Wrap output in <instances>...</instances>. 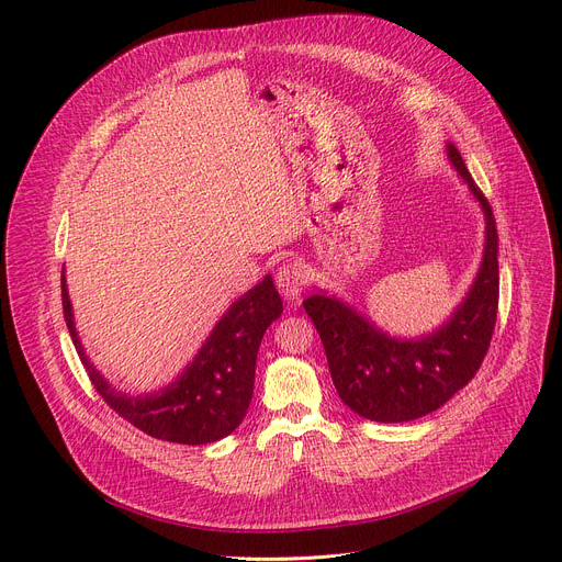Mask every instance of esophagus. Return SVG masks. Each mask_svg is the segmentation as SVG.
<instances>
[{
  "instance_id": "1",
  "label": "esophagus",
  "mask_w": 562,
  "mask_h": 562,
  "mask_svg": "<svg viewBox=\"0 0 562 562\" xmlns=\"http://www.w3.org/2000/svg\"><path fill=\"white\" fill-rule=\"evenodd\" d=\"M276 284H278L280 293L284 295V300L295 304L306 284V273L297 262H286L284 267H280V271L276 276Z\"/></svg>"
}]
</instances>
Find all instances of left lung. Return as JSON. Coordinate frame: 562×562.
<instances>
[{
	"label": "left lung",
	"instance_id": "obj_1",
	"mask_svg": "<svg viewBox=\"0 0 562 562\" xmlns=\"http://www.w3.org/2000/svg\"><path fill=\"white\" fill-rule=\"evenodd\" d=\"M447 159L485 215V247L462 302L440 327L416 338L391 336L342 297L317 289L302 306L323 340L342 403L373 423H407L440 409L480 369L498 311V233L490 202L471 180L460 150Z\"/></svg>",
	"mask_w": 562,
	"mask_h": 562
}]
</instances>
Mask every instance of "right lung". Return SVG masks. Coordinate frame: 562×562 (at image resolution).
Returning a JSON list of instances; mask_svg holds the SVG:
<instances>
[{
    "label": "right lung",
    "mask_w": 562,
    "mask_h": 562,
    "mask_svg": "<svg viewBox=\"0 0 562 562\" xmlns=\"http://www.w3.org/2000/svg\"><path fill=\"white\" fill-rule=\"evenodd\" d=\"M61 269V304L70 340L106 405L139 431L167 442L206 445L237 429L254 397L256 360L265 331L282 313L271 276L239 295L217 319L195 358L167 386L150 393L115 389L89 360L75 329Z\"/></svg>",
    "instance_id": "add662e5"
}]
</instances>
